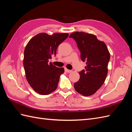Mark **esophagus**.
Here are the masks:
<instances>
[{"label":"esophagus","mask_w":132,"mask_h":132,"mask_svg":"<svg viewBox=\"0 0 132 132\" xmlns=\"http://www.w3.org/2000/svg\"><path fill=\"white\" fill-rule=\"evenodd\" d=\"M65 71H66V72H67V73H71V71H72V70H69V69H68L67 68H65Z\"/></svg>","instance_id":"1"}]
</instances>
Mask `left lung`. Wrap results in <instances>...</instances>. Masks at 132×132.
<instances>
[{"label":"left lung","mask_w":132,"mask_h":132,"mask_svg":"<svg viewBox=\"0 0 132 132\" xmlns=\"http://www.w3.org/2000/svg\"><path fill=\"white\" fill-rule=\"evenodd\" d=\"M69 37L75 39L80 51V58L86 62L85 70L79 72V81L74 89L84 96L94 94L104 83L108 73L110 53L104 42L95 35L84 32H74Z\"/></svg>","instance_id":"8db88e82"}]
</instances>
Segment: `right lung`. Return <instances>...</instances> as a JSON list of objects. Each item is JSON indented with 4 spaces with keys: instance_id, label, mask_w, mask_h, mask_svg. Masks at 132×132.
Instances as JSON below:
<instances>
[{
    "instance_id": "obj_1",
    "label": "right lung",
    "mask_w": 132,
    "mask_h": 132,
    "mask_svg": "<svg viewBox=\"0 0 132 132\" xmlns=\"http://www.w3.org/2000/svg\"><path fill=\"white\" fill-rule=\"evenodd\" d=\"M67 33L45 32L35 36L29 41L24 50L23 64L25 76L31 87L40 95H48L56 90L60 75L64 71L49 63L56 54L58 46L68 37Z\"/></svg>"
}]
</instances>
